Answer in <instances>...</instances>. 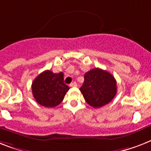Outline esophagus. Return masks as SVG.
Instances as JSON below:
<instances>
[{
  "instance_id": "1",
  "label": "esophagus",
  "mask_w": 151,
  "mask_h": 151,
  "mask_svg": "<svg viewBox=\"0 0 151 151\" xmlns=\"http://www.w3.org/2000/svg\"><path fill=\"white\" fill-rule=\"evenodd\" d=\"M70 86H72V87H75V86H77V83L76 82H73L70 84Z\"/></svg>"
}]
</instances>
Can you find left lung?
Instances as JSON below:
<instances>
[{
	"mask_svg": "<svg viewBox=\"0 0 151 151\" xmlns=\"http://www.w3.org/2000/svg\"><path fill=\"white\" fill-rule=\"evenodd\" d=\"M79 90L89 105L99 108L113 100L117 93V83L111 73L96 68L84 75V83Z\"/></svg>",
	"mask_w": 151,
	"mask_h": 151,
	"instance_id": "obj_1",
	"label": "left lung"
}]
</instances>
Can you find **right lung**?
I'll return each mask as SVG.
<instances>
[{
  "label": "right lung",
  "instance_id": "add662e5",
  "mask_svg": "<svg viewBox=\"0 0 151 151\" xmlns=\"http://www.w3.org/2000/svg\"><path fill=\"white\" fill-rule=\"evenodd\" d=\"M69 90L64 83L62 72L54 73L46 70L38 76L32 83V95L39 104L46 108H54L61 104Z\"/></svg>",
  "mask_w": 151,
  "mask_h": 151
}]
</instances>
